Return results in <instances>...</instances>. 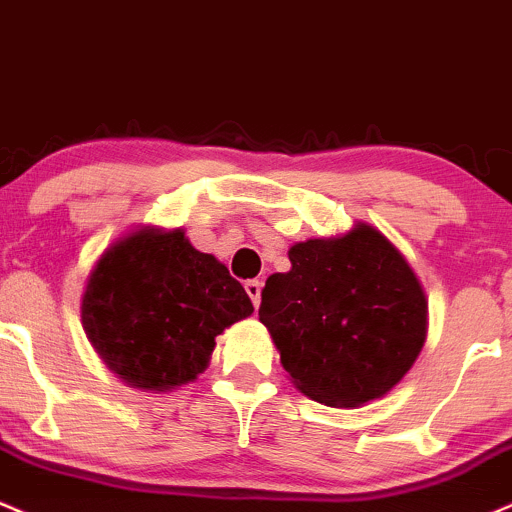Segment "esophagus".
<instances>
[{
  "mask_svg": "<svg viewBox=\"0 0 512 512\" xmlns=\"http://www.w3.org/2000/svg\"><path fill=\"white\" fill-rule=\"evenodd\" d=\"M244 290H246V294H249L251 304H254L256 309H258V304H261V282H258V280H246Z\"/></svg>",
  "mask_w": 512,
  "mask_h": 512,
  "instance_id": "1",
  "label": "esophagus"
}]
</instances>
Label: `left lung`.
<instances>
[{"label":"left lung","mask_w":512,"mask_h":512,"mask_svg":"<svg viewBox=\"0 0 512 512\" xmlns=\"http://www.w3.org/2000/svg\"><path fill=\"white\" fill-rule=\"evenodd\" d=\"M287 256L292 268L266 280L258 321L294 388L328 407L388 395L429 330V302L407 258L369 222L297 242Z\"/></svg>","instance_id":"1"}]
</instances>
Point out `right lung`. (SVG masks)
I'll list each match as a JSON object with an SVG mask.
<instances>
[{
    "label": "right lung",
    "mask_w": 512,
    "mask_h": 512,
    "mask_svg": "<svg viewBox=\"0 0 512 512\" xmlns=\"http://www.w3.org/2000/svg\"><path fill=\"white\" fill-rule=\"evenodd\" d=\"M254 314L225 263L182 227L143 225L102 251L81 294V326L126 386L172 393L208 369L215 338Z\"/></svg>",
    "instance_id": "1"
}]
</instances>
